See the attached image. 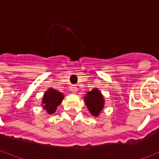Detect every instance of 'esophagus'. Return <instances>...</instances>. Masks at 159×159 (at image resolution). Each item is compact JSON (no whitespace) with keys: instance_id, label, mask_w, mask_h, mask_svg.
I'll list each match as a JSON object with an SVG mask.
<instances>
[{"instance_id":"esophagus-1","label":"esophagus","mask_w":159,"mask_h":159,"mask_svg":"<svg viewBox=\"0 0 159 159\" xmlns=\"http://www.w3.org/2000/svg\"><path fill=\"white\" fill-rule=\"evenodd\" d=\"M70 91L74 93L77 92V88H76V86H75V85H71V86L70 87Z\"/></svg>"}]
</instances>
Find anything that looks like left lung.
I'll list each match as a JSON object with an SVG mask.
<instances>
[{
  "label": "left lung",
  "mask_w": 159,
  "mask_h": 159,
  "mask_svg": "<svg viewBox=\"0 0 159 159\" xmlns=\"http://www.w3.org/2000/svg\"><path fill=\"white\" fill-rule=\"evenodd\" d=\"M84 100L90 113L94 117H98L105 105L104 97L100 90L95 88L89 91L84 97Z\"/></svg>",
  "instance_id": "8db88e82"
}]
</instances>
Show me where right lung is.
Returning a JSON list of instances; mask_svg holds the SVG:
<instances>
[{
  "label": "right lung",
  "mask_w": 159,
  "mask_h": 159,
  "mask_svg": "<svg viewBox=\"0 0 159 159\" xmlns=\"http://www.w3.org/2000/svg\"><path fill=\"white\" fill-rule=\"evenodd\" d=\"M63 99L64 95L61 92H59L54 89H48L42 98V105L43 109L47 111L48 114L54 113L57 107L61 104Z\"/></svg>",
  "instance_id": "right-lung-1"
}]
</instances>
